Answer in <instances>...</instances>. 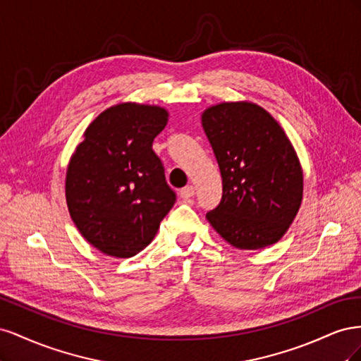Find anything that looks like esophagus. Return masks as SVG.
<instances>
[{
	"label": "esophagus",
	"instance_id": "34e87169",
	"mask_svg": "<svg viewBox=\"0 0 361 361\" xmlns=\"http://www.w3.org/2000/svg\"><path fill=\"white\" fill-rule=\"evenodd\" d=\"M179 195H180V199H183V200H190L192 195H194V187H192V185H188V187L182 188Z\"/></svg>",
	"mask_w": 361,
	"mask_h": 361
}]
</instances>
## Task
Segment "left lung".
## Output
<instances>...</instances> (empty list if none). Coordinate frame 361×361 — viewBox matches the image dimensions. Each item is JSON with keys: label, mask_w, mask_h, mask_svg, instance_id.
Wrapping results in <instances>:
<instances>
[{"label": "left lung", "mask_w": 361, "mask_h": 361, "mask_svg": "<svg viewBox=\"0 0 361 361\" xmlns=\"http://www.w3.org/2000/svg\"><path fill=\"white\" fill-rule=\"evenodd\" d=\"M202 125L223 178L221 202L207 221L236 248L276 244L302 200L301 164L285 130L253 102L212 105Z\"/></svg>", "instance_id": "left-lung-1"}]
</instances>
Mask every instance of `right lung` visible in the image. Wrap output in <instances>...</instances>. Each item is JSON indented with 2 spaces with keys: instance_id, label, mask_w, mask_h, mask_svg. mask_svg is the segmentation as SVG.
<instances>
[{
  "instance_id": "1",
  "label": "right lung",
  "mask_w": 361,
  "mask_h": 361,
  "mask_svg": "<svg viewBox=\"0 0 361 361\" xmlns=\"http://www.w3.org/2000/svg\"><path fill=\"white\" fill-rule=\"evenodd\" d=\"M167 120V110L157 105L110 106L73 152L68 209L85 241L106 256L133 257L147 247L176 202L152 149Z\"/></svg>"
}]
</instances>
